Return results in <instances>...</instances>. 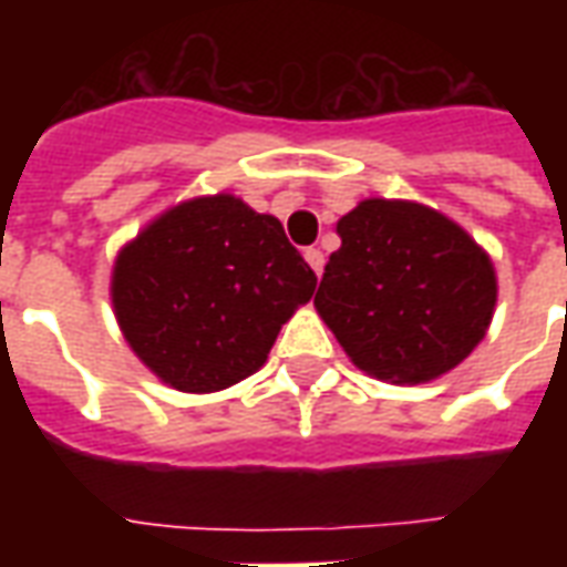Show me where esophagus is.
<instances>
[{
    "label": "esophagus",
    "mask_w": 567,
    "mask_h": 567,
    "mask_svg": "<svg viewBox=\"0 0 567 567\" xmlns=\"http://www.w3.org/2000/svg\"><path fill=\"white\" fill-rule=\"evenodd\" d=\"M303 258H307L309 267L316 270V276H321V270H324V251H321V248H307Z\"/></svg>",
    "instance_id": "1"
}]
</instances>
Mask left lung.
<instances>
[{
    "mask_svg": "<svg viewBox=\"0 0 567 567\" xmlns=\"http://www.w3.org/2000/svg\"><path fill=\"white\" fill-rule=\"evenodd\" d=\"M337 234L316 309L358 370L419 385L458 368L486 337L498 276L462 224L413 199L370 197Z\"/></svg>",
    "mask_w": 567,
    "mask_h": 567,
    "instance_id": "left-lung-1",
    "label": "left lung"
}]
</instances>
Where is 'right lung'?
<instances>
[{
  "instance_id": "obj_1",
  "label": "right lung",
  "mask_w": 567,
  "mask_h": 567,
  "mask_svg": "<svg viewBox=\"0 0 567 567\" xmlns=\"http://www.w3.org/2000/svg\"><path fill=\"white\" fill-rule=\"evenodd\" d=\"M316 272L282 221L234 194L169 206L117 251L112 307L142 364L187 394L230 389L264 368Z\"/></svg>"
}]
</instances>
